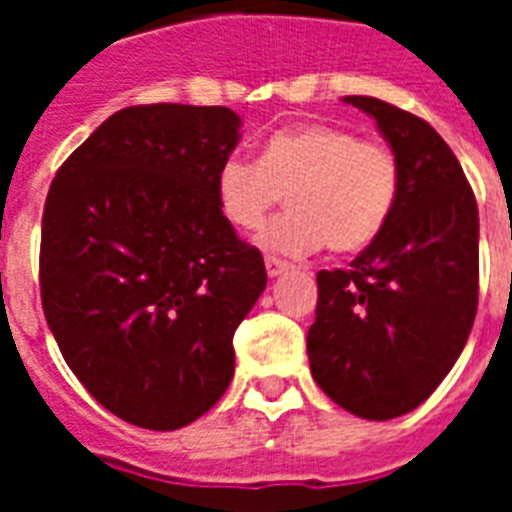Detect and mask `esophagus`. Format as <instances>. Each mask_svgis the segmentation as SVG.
<instances>
[{
	"mask_svg": "<svg viewBox=\"0 0 512 512\" xmlns=\"http://www.w3.org/2000/svg\"><path fill=\"white\" fill-rule=\"evenodd\" d=\"M265 271H268V276L271 279H276V276H281V273L289 271V263L287 260H279V257H265Z\"/></svg>",
	"mask_w": 512,
	"mask_h": 512,
	"instance_id": "obj_1",
	"label": "esophagus"
}]
</instances>
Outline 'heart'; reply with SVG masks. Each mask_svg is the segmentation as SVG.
Segmentation results:
<instances>
[{
	"mask_svg": "<svg viewBox=\"0 0 512 512\" xmlns=\"http://www.w3.org/2000/svg\"><path fill=\"white\" fill-rule=\"evenodd\" d=\"M401 170L393 148L332 124H295L265 140L260 162L228 156L215 177L223 217L257 231L287 193L289 209L260 233L281 255H308L327 244L350 255L369 247L398 201Z\"/></svg>",
	"mask_w": 512,
	"mask_h": 512,
	"instance_id": "obj_1",
	"label": "heart"
}]
</instances>
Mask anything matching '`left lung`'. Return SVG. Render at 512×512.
I'll return each instance as SVG.
<instances>
[{
	"instance_id": "obj_1",
	"label": "left lung",
	"mask_w": 512,
	"mask_h": 512,
	"mask_svg": "<svg viewBox=\"0 0 512 512\" xmlns=\"http://www.w3.org/2000/svg\"><path fill=\"white\" fill-rule=\"evenodd\" d=\"M377 122L401 170L385 231L348 271H319L313 380L364 420L412 412L441 385L478 308V207L457 156L420 116L342 98Z\"/></svg>"
}]
</instances>
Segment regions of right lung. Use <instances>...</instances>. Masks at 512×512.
<instances>
[{"label":"right lung","instance_id":"obj_1","mask_svg":"<svg viewBox=\"0 0 512 512\" xmlns=\"http://www.w3.org/2000/svg\"><path fill=\"white\" fill-rule=\"evenodd\" d=\"M239 127L225 106L122 108L44 201V319L90 396L138 428L177 430L217 404L268 281L215 199Z\"/></svg>","mask_w":512,"mask_h":512}]
</instances>
